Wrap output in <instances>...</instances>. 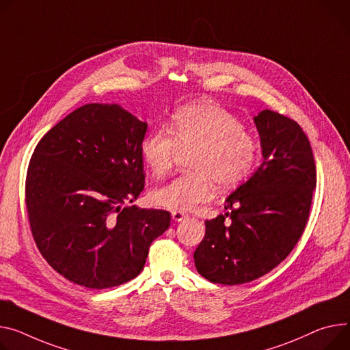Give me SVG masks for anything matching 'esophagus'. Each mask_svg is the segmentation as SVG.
<instances>
[{"label":"esophagus","mask_w":350,"mask_h":350,"mask_svg":"<svg viewBox=\"0 0 350 350\" xmlns=\"http://www.w3.org/2000/svg\"><path fill=\"white\" fill-rule=\"evenodd\" d=\"M172 219H174L175 221H183V220L187 219V214L183 213V211L175 210V211H172Z\"/></svg>","instance_id":"34e87169"}]
</instances>
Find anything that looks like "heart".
Instances as JSON below:
<instances>
[{
  "instance_id": "1",
  "label": "heart",
  "mask_w": 350,
  "mask_h": 350,
  "mask_svg": "<svg viewBox=\"0 0 350 350\" xmlns=\"http://www.w3.org/2000/svg\"><path fill=\"white\" fill-rule=\"evenodd\" d=\"M179 148H195L189 168L151 193L152 202L168 210L186 211L211 198L214 183L231 189L255 168L258 146L244 124L224 107L196 102L179 107L167 127H155L140 142V155L157 178L170 172Z\"/></svg>"
}]
</instances>
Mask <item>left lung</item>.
<instances>
[{
	"label": "left lung",
	"instance_id": "8db88e82",
	"mask_svg": "<svg viewBox=\"0 0 350 350\" xmlns=\"http://www.w3.org/2000/svg\"><path fill=\"white\" fill-rule=\"evenodd\" d=\"M254 122L262 164L227 198L228 211L206 220L193 255L198 272L213 283L243 284L271 272L299 243L308 221L317 171L306 133L269 109Z\"/></svg>",
	"mask_w": 350,
	"mask_h": 350
}]
</instances>
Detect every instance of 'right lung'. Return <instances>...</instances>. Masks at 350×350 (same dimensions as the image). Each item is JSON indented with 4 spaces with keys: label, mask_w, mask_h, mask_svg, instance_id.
Returning a JSON list of instances; mask_svg holds the SVG:
<instances>
[{
    "label": "right lung",
    "mask_w": 350,
    "mask_h": 350,
    "mask_svg": "<svg viewBox=\"0 0 350 350\" xmlns=\"http://www.w3.org/2000/svg\"><path fill=\"white\" fill-rule=\"evenodd\" d=\"M147 123L113 103L78 107L38 143L25 202L35 243L67 280L109 288L136 278L165 210L127 206L144 189L140 142Z\"/></svg>",
    "instance_id": "obj_1"
}]
</instances>
